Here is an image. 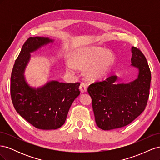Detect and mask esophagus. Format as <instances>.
I'll list each match as a JSON object with an SVG mask.
<instances>
[{"label":"esophagus","mask_w":160,"mask_h":160,"mask_svg":"<svg viewBox=\"0 0 160 160\" xmlns=\"http://www.w3.org/2000/svg\"><path fill=\"white\" fill-rule=\"evenodd\" d=\"M79 89L81 93H85L87 91V86L85 83H81L80 86H79Z\"/></svg>","instance_id":"34e87169"}]
</instances>
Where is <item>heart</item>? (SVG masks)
Instances as JSON below:
<instances>
[{
    "label": "heart",
    "instance_id": "1",
    "mask_svg": "<svg viewBox=\"0 0 160 160\" xmlns=\"http://www.w3.org/2000/svg\"><path fill=\"white\" fill-rule=\"evenodd\" d=\"M72 62H67L66 69L74 72L77 67L85 68V73L89 79L101 78L107 75L115 62V56L110 51L98 46L81 47L72 55Z\"/></svg>",
    "mask_w": 160,
    "mask_h": 160
}]
</instances>
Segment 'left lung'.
<instances>
[{"instance_id":"obj_1","label":"left lung","mask_w":160,"mask_h":160,"mask_svg":"<svg viewBox=\"0 0 160 160\" xmlns=\"http://www.w3.org/2000/svg\"><path fill=\"white\" fill-rule=\"evenodd\" d=\"M132 66L138 69V78L128 83H118L111 75L90 85L88 91L98 126L103 130L120 128L132 123L144 111L149 95L151 72L142 52L132 47Z\"/></svg>"}]
</instances>
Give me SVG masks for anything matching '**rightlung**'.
<instances>
[{"label": "right lung", "mask_w": 160, "mask_h": 160, "mask_svg": "<svg viewBox=\"0 0 160 160\" xmlns=\"http://www.w3.org/2000/svg\"><path fill=\"white\" fill-rule=\"evenodd\" d=\"M54 40L48 37H30L23 45L14 62L11 77V95L14 109L28 123L40 129L61 128L65 122L71 104L80 94V83L48 81L32 88L25 77L31 53Z\"/></svg>", "instance_id": "right-lung-1"}]
</instances>
